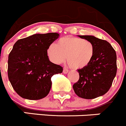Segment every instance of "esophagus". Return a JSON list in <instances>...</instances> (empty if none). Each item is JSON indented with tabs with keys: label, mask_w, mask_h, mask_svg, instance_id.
Here are the masks:
<instances>
[{
	"label": "esophagus",
	"mask_w": 126,
	"mask_h": 126,
	"mask_svg": "<svg viewBox=\"0 0 126 126\" xmlns=\"http://www.w3.org/2000/svg\"><path fill=\"white\" fill-rule=\"evenodd\" d=\"M68 73V70L66 68H63V73L66 74V73Z\"/></svg>",
	"instance_id": "34e87169"
}]
</instances>
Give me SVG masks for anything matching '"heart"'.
I'll return each mask as SVG.
<instances>
[{
    "label": "heart",
    "mask_w": 126,
    "mask_h": 126,
    "mask_svg": "<svg viewBox=\"0 0 126 126\" xmlns=\"http://www.w3.org/2000/svg\"><path fill=\"white\" fill-rule=\"evenodd\" d=\"M49 59L55 64L63 63L67 58L72 68H84L92 62L95 55V47L88 40L65 36L60 38L57 43H51L47 49Z\"/></svg>",
    "instance_id": "heart-1"
}]
</instances>
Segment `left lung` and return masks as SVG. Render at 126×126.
<instances>
[{
  "label": "left lung",
  "instance_id": "8db88e82",
  "mask_svg": "<svg viewBox=\"0 0 126 126\" xmlns=\"http://www.w3.org/2000/svg\"><path fill=\"white\" fill-rule=\"evenodd\" d=\"M95 47V55L86 67L78 70L79 78L73 88L77 96L94 99L103 96L111 88L117 73V56L114 49L107 41L91 35H78Z\"/></svg>",
  "mask_w": 126,
  "mask_h": 126
}]
</instances>
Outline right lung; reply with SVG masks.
I'll return each instance as SVG.
<instances>
[{
	"label": "right lung",
	"instance_id": "1",
	"mask_svg": "<svg viewBox=\"0 0 126 126\" xmlns=\"http://www.w3.org/2000/svg\"><path fill=\"white\" fill-rule=\"evenodd\" d=\"M59 36L57 33L34 34L17 40L9 55L8 77L20 96L38 100L48 94L53 75L63 67L49 60L47 49Z\"/></svg>",
	"mask_w": 126,
	"mask_h": 126
}]
</instances>
